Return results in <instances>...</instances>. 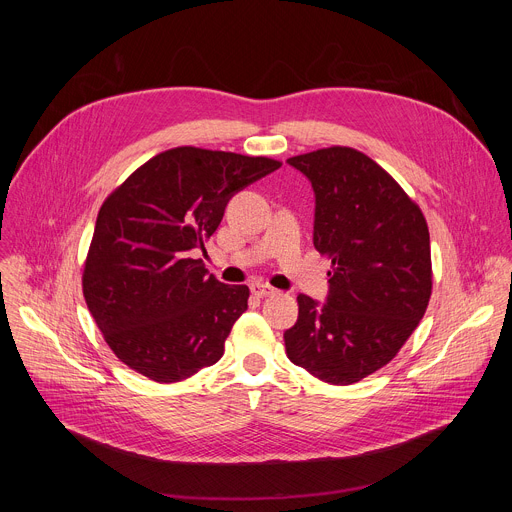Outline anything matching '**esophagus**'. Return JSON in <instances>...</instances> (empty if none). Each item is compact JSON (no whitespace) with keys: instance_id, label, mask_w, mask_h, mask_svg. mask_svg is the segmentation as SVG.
Returning <instances> with one entry per match:
<instances>
[{"instance_id":"obj_1","label":"esophagus","mask_w":512,"mask_h":512,"mask_svg":"<svg viewBox=\"0 0 512 512\" xmlns=\"http://www.w3.org/2000/svg\"><path fill=\"white\" fill-rule=\"evenodd\" d=\"M251 294L257 296V298H265V296L275 294V289L271 285H267V283H253L251 285Z\"/></svg>"}]
</instances>
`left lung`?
<instances>
[{"instance_id":"8db88e82","label":"left lung","mask_w":512,"mask_h":512,"mask_svg":"<svg viewBox=\"0 0 512 512\" xmlns=\"http://www.w3.org/2000/svg\"><path fill=\"white\" fill-rule=\"evenodd\" d=\"M314 188V247L332 259L328 296H298L287 358L332 385L373 375L405 344L431 296L429 231L419 206L352 148L287 160Z\"/></svg>"}]
</instances>
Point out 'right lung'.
Instances as JSON below:
<instances>
[{
  "mask_svg": "<svg viewBox=\"0 0 512 512\" xmlns=\"http://www.w3.org/2000/svg\"><path fill=\"white\" fill-rule=\"evenodd\" d=\"M279 166L184 145L145 162L103 202L83 294L129 369L178 383L221 360L249 287L221 283L192 253L204 251L229 200Z\"/></svg>",
  "mask_w": 512,
  "mask_h": 512,
  "instance_id": "add662e5",
  "label": "right lung"
}]
</instances>
